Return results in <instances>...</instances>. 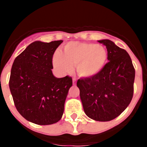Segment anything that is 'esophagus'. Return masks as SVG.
Segmentation results:
<instances>
[{"label": "esophagus", "mask_w": 147, "mask_h": 147, "mask_svg": "<svg viewBox=\"0 0 147 147\" xmlns=\"http://www.w3.org/2000/svg\"><path fill=\"white\" fill-rule=\"evenodd\" d=\"M76 78L75 77L73 78V83H74V85H75V83H76Z\"/></svg>", "instance_id": "obj_1"}]
</instances>
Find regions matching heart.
<instances>
[{
	"label": "heart",
	"instance_id": "b5f03b06",
	"mask_svg": "<svg viewBox=\"0 0 147 147\" xmlns=\"http://www.w3.org/2000/svg\"><path fill=\"white\" fill-rule=\"evenodd\" d=\"M107 60V51L104 46L90 42H70L63 51H56L53 64L60 73H67L76 65L78 74L92 77L103 69Z\"/></svg>",
	"mask_w": 147,
	"mask_h": 147
}]
</instances>
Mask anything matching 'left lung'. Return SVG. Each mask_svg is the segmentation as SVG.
Masks as SVG:
<instances>
[{
	"label": "left lung",
	"instance_id": "obj_1",
	"mask_svg": "<svg viewBox=\"0 0 147 147\" xmlns=\"http://www.w3.org/2000/svg\"><path fill=\"white\" fill-rule=\"evenodd\" d=\"M107 48L109 62L98 74L78 80L83 109L88 117L109 121L118 117L133 96L135 68L129 54L110 40H98Z\"/></svg>",
	"mask_w": 147,
	"mask_h": 147
}]
</instances>
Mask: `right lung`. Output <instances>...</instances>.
Instances as JSON below:
<instances>
[{
  "label": "right lung",
  "mask_w": 147,
  "mask_h": 147,
  "mask_svg": "<svg viewBox=\"0 0 147 147\" xmlns=\"http://www.w3.org/2000/svg\"><path fill=\"white\" fill-rule=\"evenodd\" d=\"M63 42L35 41L28 45L13 62L9 89L19 113L39 125L59 121L72 78H57L53 75L54 51Z\"/></svg>",
  "instance_id": "obj_1"
}]
</instances>
